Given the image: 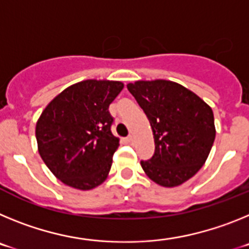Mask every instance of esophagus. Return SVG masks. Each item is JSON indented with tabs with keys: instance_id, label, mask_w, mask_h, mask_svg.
I'll list each match as a JSON object with an SVG mask.
<instances>
[{
	"instance_id": "esophagus-1",
	"label": "esophagus",
	"mask_w": 249,
	"mask_h": 249,
	"mask_svg": "<svg viewBox=\"0 0 249 249\" xmlns=\"http://www.w3.org/2000/svg\"><path fill=\"white\" fill-rule=\"evenodd\" d=\"M127 142H128L129 144H133V142H135V138L132 137V136H128V137H127Z\"/></svg>"
}]
</instances>
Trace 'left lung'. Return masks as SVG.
Here are the masks:
<instances>
[{
  "instance_id": "8db88e82",
  "label": "left lung",
  "mask_w": 249,
  "mask_h": 249,
  "mask_svg": "<svg viewBox=\"0 0 249 249\" xmlns=\"http://www.w3.org/2000/svg\"><path fill=\"white\" fill-rule=\"evenodd\" d=\"M127 89L146 113L155 138V155L141 160L144 173L163 187L188 181L203 166L214 142L212 108L172 81H137Z\"/></svg>"
}]
</instances>
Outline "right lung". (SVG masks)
I'll list each match as a JSON object with an SVG mask.
<instances>
[{"label":"right lung","mask_w":249,"mask_h":249,"mask_svg":"<svg viewBox=\"0 0 249 249\" xmlns=\"http://www.w3.org/2000/svg\"><path fill=\"white\" fill-rule=\"evenodd\" d=\"M118 81L86 80L63 89L47 105L36 124L38 152L59 181L89 191L108 176L120 140L111 132L112 101Z\"/></svg>","instance_id":"obj_1"}]
</instances>
